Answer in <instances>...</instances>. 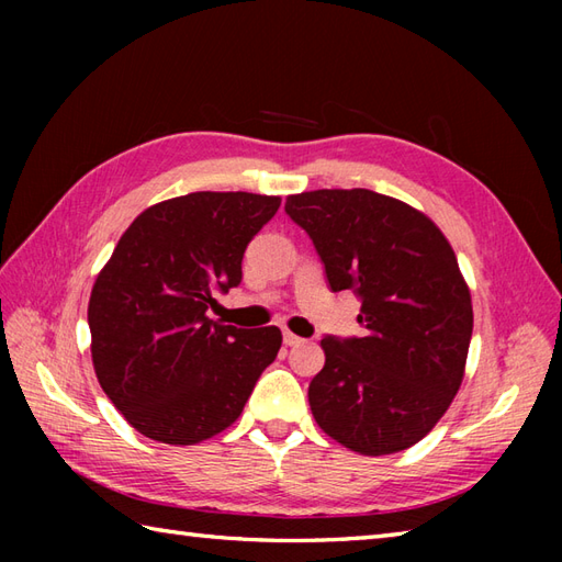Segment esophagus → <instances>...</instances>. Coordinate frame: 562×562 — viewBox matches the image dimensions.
I'll use <instances>...</instances> for the list:
<instances>
[{
  "instance_id": "1",
  "label": "esophagus",
  "mask_w": 562,
  "mask_h": 562,
  "mask_svg": "<svg viewBox=\"0 0 562 562\" xmlns=\"http://www.w3.org/2000/svg\"><path fill=\"white\" fill-rule=\"evenodd\" d=\"M282 340H284V345H288V348H294V345H302L304 342L300 336H294V333H290V330L282 333Z\"/></svg>"
}]
</instances>
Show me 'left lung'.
Segmentation results:
<instances>
[{
  "instance_id": "1",
  "label": "left lung",
  "mask_w": 562,
  "mask_h": 562,
  "mask_svg": "<svg viewBox=\"0 0 562 562\" xmlns=\"http://www.w3.org/2000/svg\"><path fill=\"white\" fill-rule=\"evenodd\" d=\"M333 292L360 300L362 338L326 336L308 384L318 427L364 457L420 441L447 413L473 333L471 292L435 222L367 188L290 195Z\"/></svg>"
}]
</instances>
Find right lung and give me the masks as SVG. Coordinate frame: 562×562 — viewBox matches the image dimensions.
<instances>
[{"instance_id": "obj_1", "label": "right lung", "mask_w": 562, "mask_h": 562, "mask_svg": "<svg viewBox=\"0 0 562 562\" xmlns=\"http://www.w3.org/2000/svg\"><path fill=\"white\" fill-rule=\"evenodd\" d=\"M278 207L202 190L151 205L121 236L91 290V360L137 432L198 445L241 415L282 333L224 326L207 308L241 282L244 250Z\"/></svg>"}]
</instances>
